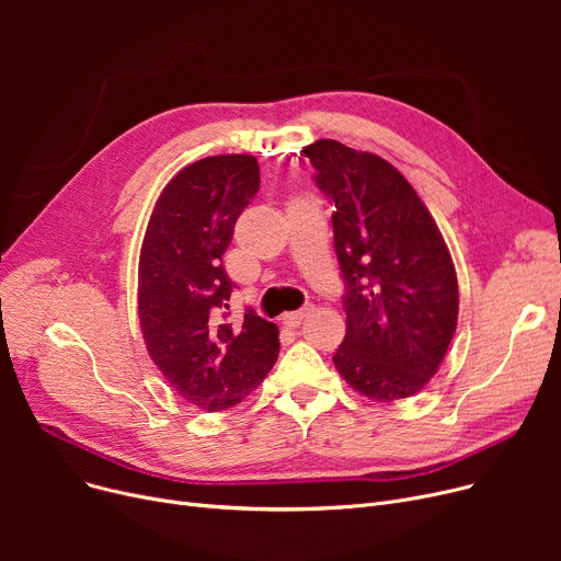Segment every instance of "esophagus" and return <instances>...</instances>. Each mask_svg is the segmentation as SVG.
I'll return each instance as SVG.
<instances>
[{
    "label": "esophagus",
    "instance_id": "1",
    "mask_svg": "<svg viewBox=\"0 0 561 561\" xmlns=\"http://www.w3.org/2000/svg\"><path fill=\"white\" fill-rule=\"evenodd\" d=\"M309 313V309L305 307V309H300V311H288V313H284L282 316V322L286 328H298L300 322H302V318Z\"/></svg>",
    "mask_w": 561,
    "mask_h": 561
}]
</instances>
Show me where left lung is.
I'll use <instances>...</instances> for the list:
<instances>
[{
    "label": "left lung",
    "mask_w": 561,
    "mask_h": 561,
    "mask_svg": "<svg viewBox=\"0 0 561 561\" xmlns=\"http://www.w3.org/2000/svg\"><path fill=\"white\" fill-rule=\"evenodd\" d=\"M302 154L336 206L332 227L347 330L334 366L375 402L416 396L457 330L459 288L444 236L389 161L330 138Z\"/></svg>",
    "instance_id": "left-lung-1"
}]
</instances>
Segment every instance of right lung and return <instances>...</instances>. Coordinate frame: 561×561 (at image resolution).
<instances>
[{
	"label": "right lung",
	"mask_w": 561,
	"mask_h": 561,
	"mask_svg": "<svg viewBox=\"0 0 561 561\" xmlns=\"http://www.w3.org/2000/svg\"><path fill=\"white\" fill-rule=\"evenodd\" d=\"M259 191L250 154L206 157L176 172L147 225L138 263V318L168 385L202 411L239 404L279 355L275 322L248 309L229 322L233 282L222 268L233 225Z\"/></svg>",
	"instance_id": "right-lung-1"
}]
</instances>
